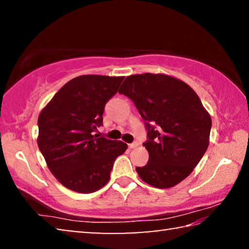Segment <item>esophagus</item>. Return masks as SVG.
Instances as JSON below:
<instances>
[{"mask_svg":"<svg viewBox=\"0 0 249 249\" xmlns=\"http://www.w3.org/2000/svg\"><path fill=\"white\" fill-rule=\"evenodd\" d=\"M137 146H138V144H137L136 142H132V144H129V145H128V147H129L130 149H133V148H136Z\"/></svg>","mask_w":249,"mask_h":249,"instance_id":"obj_1","label":"esophagus"}]
</instances>
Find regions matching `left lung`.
<instances>
[{"label": "left lung", "mask_w": 249, "mask_h": 249, "mask_svg": "<svg viewBox=\"0 0 249 249\" xmlns=\"http://www.w3.org/2000/svg\"><path fill=\"white\" fill-rule=\"evenodd\" d=\"M134 102L147 129L149 159L136 167L142 181L171 188L191 174L209 146L212 121L187 83L166 74H134L119 91Z\"/></svg>", "instance_id": "obj_1"}]
</instances>
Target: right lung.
I'll return each mask as SVG.
<instances>
[{
  "label": "right lung",
  "mask_w": 249,
  "mask_h": 249,
  "mask_svg": "<svg viewBox=\"0 0 249 249\" xmlns=\"http://www.w3.org/2000/svg\"><path fill=\"white\" fill-rule=\"evenodd\" d=\"M123 79L80 75L40 112L37 144L52 174L70 190L91 193L104 187L115 159L127 149L125 142L93 135L103 125L105 104Z\"/></svg>",
  "instance_id": "obj_1"
}]
</instances>
